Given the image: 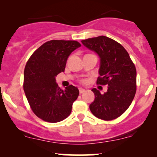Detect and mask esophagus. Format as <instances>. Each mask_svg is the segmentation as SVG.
<instances>
[{"label":"esophagus","mask_w":157,"mask_h":157,"mask_svg":"<svg viewBox=\"0 0 157 157\" xmlns=\"http://www.w3.org/2000/svg\"><path fill=\"white\" fill-rule=\"evenodd\" d=\"M79 91H80V94H82L83 92H85V91H86V90H85L84 89H82V88H80V89H79Z\"/></svg>","instance_id":"1"}]
</instances>
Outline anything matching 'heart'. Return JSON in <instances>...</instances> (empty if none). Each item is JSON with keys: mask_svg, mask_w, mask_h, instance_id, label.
<instances>
[{"mask_svg": "<svg viewBox=\"0 0 157 157\" xmlns=\"http://www.w3.org/2000/svg\"><path fill=\"white\" fill-rule=\"evenodd\" d=\"M86 80H85V79H82V80H80V82H82V83H86Z\"/></svg>", "mask_w": 157, "mask_h": 157, "instance_id": "obj_1", "label": "heart"}]
</instances>
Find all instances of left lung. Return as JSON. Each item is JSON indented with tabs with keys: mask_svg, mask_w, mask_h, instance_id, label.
<instances>
[{
	"mask_svg": "<svg viewBox=\"0 0 157 157\" xmlns=\"http://www.w3.org/2000/svg\"><path fill=\"white\" fill-rule=\"evenodd\" d=\"M82 44L100 57L97 84L108 86L107 92L93 89L95 99L89 106L91 113L109 121L120 117L134 100L136 91V70L125 48L105 36L82 40Z\"/></svg>",
	"mask_w": 157,
	"mask_h": 157,
	"instance_id": "left-lung-1",
	"label": "left lung"
}]
</instances>
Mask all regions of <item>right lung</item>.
<instances>
[{
	"mask_svg": "<svg viewBox=\"0 0 157 157\" xmlns=\"http://www.w3.org/2000/svg\"><path fill=\"white\" fill-rule=\"evenodd\" d=\"M80 46L76 40H52L40 46L27 61L23 90L32 111L41 120L58 122L71 113L79 90L70 85L63 91L55 77L64 71L68 56Z\"/></svg>",
	"mask_w": 157,
	"mask_h": 157,
	"instance_id": "obj_1",
	"label": "right lung"
}]
</instances>
